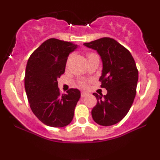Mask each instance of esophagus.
<instances>
[{
    "instance_id": "esophagus-1",
    "label": "esophagus",
    "mask_w": 160,
    "mask_h": 160,
    "mask_svg": "<svg viewBox=\"0 0 160 160\" xmlns=\"http://www.w3.org/2000/svg\"><path fill=\"white\" fill-rule=\"evenodd\" d=\"M89 95V93L86 92H81V98H85L86 96Z\"/></svg>"
}]
</instances>
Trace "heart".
<instances>
[{
	"mask_svg": "<svg viewBox=\"0 0 160 160\" xmlns=\"http://www.w3.org/2000/svg\"><path fill=\"white\" fill-rule=\"evenodd\" d=\"M94 55H96V54H95V53H89V54H88V58H89V57L92 56H94ZM85 85H86L85 82H80V86H84Z\"/></svg>",
	"mask_w": 160,
	"mask_h": 160,
	"instance_id": "heart-1",
	"label": "heart"
}]
</instances>
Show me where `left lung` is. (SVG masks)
<instances>
[{"mask_svg": "<svg viewBox=\"0 0 160 160\" xmlns=\"http://www.w3.org/2000/svg\"><path fill=\"white\" fill-rule=\"evenodd\" d=\"M83 44L101 56L103 69L99 81L108 91L105 95L93 93L97 104L92 117L101 126H112L122 120L132 105L138 80L136 64L129 51L113 38H102Z\"/></svg>", "mask_w": 160, "mask_h": 160, "instance_id": "left-lung-1", "label": "left lung"}]
</instances>
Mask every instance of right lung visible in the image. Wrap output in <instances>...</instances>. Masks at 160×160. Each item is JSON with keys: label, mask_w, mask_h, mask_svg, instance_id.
Masks as SVG:
<instances>
[{"label": "right lung", "mask_w": 160, "mask_h": 160, "mask_svg": "<svg viewBox=\"0 0 160 160\" xmlns=\"http://www.w3.org/2000/svg\"><path fill=\"white\" fill-rule=\"evenodd\" d=\"M78 48L71 42L50 38L33 52L28 60L25 88L30 108L43 123L64 127L71 122L80 98L78 89L61 95L57 79L65 73L68 57Z\"/></svg>", "instance_id": "1"}]
</instances>
